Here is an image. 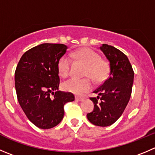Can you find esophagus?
Wrapping results in <instances>:
<instances>
[{
    "instance_id": "obj_1",
    "label": "esophagus",
    "mask_w": 155,
    "mask_h": 155,
    "mask_svg": "<svg viewBox=\"0 0 155 155\" xmlns=\"http://www.w3.org/2000/svg\"><path fill=\"white\" fill-rule=\"evenodd\" d=\"M75 99H76V101H84L83 97H78V96H76V97H75Z\"/></svg>"
}]
</instances>
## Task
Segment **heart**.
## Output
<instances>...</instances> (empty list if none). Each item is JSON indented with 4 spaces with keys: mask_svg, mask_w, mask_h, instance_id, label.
Here are the masks:
<instances>
[{
    "mask_svg": "<svg viewBox=\"0 0 155 155\" xmlns=\"http://www.w3.org/2000/svg\"><path fill=\"white\" fill-rule=\"evenodd\" d=\"M73 59L80 61L85 65L84 76H88L96 82L104 80L108 73V64L97 52L90 48H82L70 54ZM71 58L69 55H64L59 60L58 64V70L61 77H67L70 74ZM62 88L66 91L81 94L89 91L92 84L89 78L82 79H68L62 83Z\"/></svg>",
    "mask_w": 155,
    "mask_h": 155,
    "instance_id": "heart-1",
    "label": "heart"
}]
</instances>
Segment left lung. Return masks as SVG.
<instances>
[{
    "mask_svg": "<svg viewBox=\"0 0 155 155\" xmlns=\"http://www.w3.org/2000/svg\"><path fill=\"white\" fill-rule=\"evenodd\" d=\"M100 50L109 61L110 73L107 79L93 91L97 96L90 98L94 110L87 114V118L94 125L108 127L120 117L130 101L134 72L127 55L117 48L103 44Z\"/></svg>",
    "mask_w": 155,
    "mask_h": 155,
    "instance_id": "obj_1",
    "label": "left lung"
}]
</instances>
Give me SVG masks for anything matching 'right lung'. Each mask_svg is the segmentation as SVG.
Returning a JSON list of instances; mask_svg holds the SVG:
<instances>
[{
    "label": "right lung",
    "mask_w": 155,
    "mask_h": 155,
    "mask_svg": "<svg viewBox=\"0 0 155 155\" xmlns=\"http://www.w3.org/2000/svg\"><path fill=\"white\" fill-rule=\"evenodd\" d=\"M67 49L63 44L39 45L25 52L16 67L18 101L28 119L40 129L58 125L64 118V104L75 99L72 93L58 90V64Z\"/></svg>",
    "instance_id": "right-lung-1"
}]
</instances>
